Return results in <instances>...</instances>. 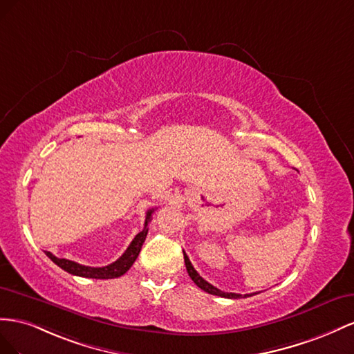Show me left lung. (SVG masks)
Listing matches in <instances>:
<instances>
[{
    "mask_svg": "<svg viewBox=\"0 0 354 354\" xmlns=\"http://www.w3.org/2000/svg\"><path fill=\"white\" fill-rule=\"evenodd\" d=\"M184 261H185V267H187V271H188V274H189V277L193 279V281L194 283L200 288V289H203L205 292H207V294H212V295H218V297H224V298H233V299H237V298H246V297H252V294L249 295V294H245V295H240V294H233V292H224V290H221V289H218V288H215L214 285H210L209 281H206L203 277H201L198 272L194 270V267H193V264H191V261H189V258L187 257V254L184 252Z\"/></svg>",
    "mask_w": 354,
    "mask_h": 354,
    "instance_id": "obj_1",
    "label": "left lung"
}]
</instances>
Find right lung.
<instances>
[{
  "instance_id": "1",
  "label": "right lung",
  "mask_w": 354,
  "mask_h": 354,
  "mask_svg": "<svg viewBox=\"0 0 354 354\" xmlns=\"http://www.w3.org/2000/svg\"><path fill=\"white\" fill-rule=\"evenodd\" d=\"M153 212L154 209H149L147 212L144 230L136 234V237L132 240V243L129 245L124 254L121 255L115 262H113V264L105 266V267H87L65 258H57L52 254V252H46V255L52 259L57 267H60L62 270L68 271L69 274H74V276L87 277V279H115V277L123 276L124 272H127V270L133 266V262L136 261L140 249H142L145 237L148 234V224L151 221V216H153Z\"/></svg>"
}]
</instances>
